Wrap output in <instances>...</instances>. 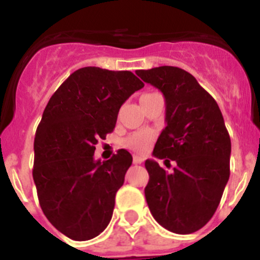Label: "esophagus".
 I'll return each mask as SVG.
<instances>
[{
	"instance_id": "esophagus-1",
	"label": "esophagus",
	"mask_w": 260,
	"mask_h": 260,
	"mask_svg": "<svg viewBox=\"0 0 260 260\" xmlns=\"http://www.w3.org/2000/svg\"><path fill=\"white\" fill-rule=\"evenodd\" d=\"M133 161H134V164H142V162H143V158H142L141 156L135 155L134 157H133Z\"/></svg>"
}]
</instances>
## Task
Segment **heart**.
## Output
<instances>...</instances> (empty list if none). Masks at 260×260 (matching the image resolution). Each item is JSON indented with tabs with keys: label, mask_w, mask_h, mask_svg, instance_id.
<instances>
[{
	"label": "heart",
	"mask_w": 260,
	"mask_h": 260,
	"mask_svg": "<svg viewBox=\"0 0 260 260\" xmlns=\"http://www.w3.org/2000/svg\"><path fill=\"white\" fill-rule=\"evenodd\" d=\"M153 139V133L148 130L137 132L125 139V146L134 151H144Z\"/></svg>",
	"instance_id": "b5f03b06"
}]
</instances>
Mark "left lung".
Here are the masks:
<instances>
[{
	"label": "left lung",
	"mask_w": 260,
	"mask_h": 260,
	"mask_svg": "<svg viewBox=\"0 0 260 260\" xmlns=\"http://www.w3.org/2000/svg\"><path fill=\"white\" fill-rule=\"evenodd\" d=\"M137 75L165 98L167 126L152 155L164 158L167 167L171 160L177 164L173 172H167L155 160H146L147 204L165 229L194 233L213 216L231 174V138L221 110L182 69L160 66L138 70Z\"/></svg>",
	"instance_id": "left-lung-1"
}]
</instances>
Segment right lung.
<instances>
[{
	"label": "right lung",
	"instance_id": "1",
	"mask_svg": "<svg viewBox=\"0 0 260 260\" xmlns=\"http://www.w3.org/2000/svg\"><path fill=\"white\" fill-rule=\"evenodd\" d=\"M144 87L132 71L88 66L74 71L48 102L34 142V181L50 224L75 241L102 233L133 162L126 150L107 161L93 153L114 130L119 108Z\"/></svg>",
	"mask_w": 260,
	"mask_h": 260
}]
</instances>
